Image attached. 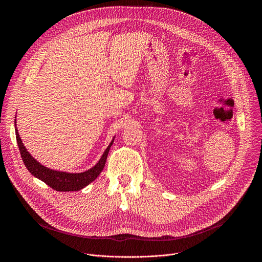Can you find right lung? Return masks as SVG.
Returning <instances> with one entry per match:
<instances>
[{
    "mask_svg": "<svg viewBox=\"0 0 262 262\" xmlns=\"http://www.w3.org/2000/svg\"><path fill=\"white\" fill-rule=\"evenodd\" d=\"M16 121V120H14ZM14 126H16V122H14ZM15 135H16V141L19 148V152L23 159V162L29 172L36 178L40 179L41 181L46 182L52 189L59 191V192H73V191H80L87 186L89 183L94 181L97 176L101 173L102 169L104 168L105 161L110 151L111 146L113 145L114 138L111 141L108 146L102 154L100 160L97 162V164L90 168L89 170L81 173H69V172H63V171H57L50 169L43 165H41L39 162H37L27 150V148L21 142V139L19 137L18 130L15 127Z\"/></svg>",
    "mask_w": 262,
    "mask_h": 262,
    "instance_id": "add662e5",
    "label": "right lung"
}]
</instances>
